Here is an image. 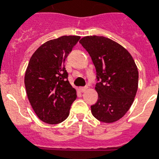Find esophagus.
<instances>
[{"label":"esophagus","instance_id":"1","mask_svg":"<svg viewBox=\"0 0 159 159\" xmlns=\"http://www.w3.org/2000/svg\"><path fill=\"white\" fill-rule=\"evenodd\" d=\"M87 88L88 87H80V92H85L87 90Z\"/></svg>","mask_w":159,"mask_h":159}]
</instances>
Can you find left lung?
Returning a JSON list of instances; mask_svg holds the SVG:
<instances>
[{
	"label": "left lung",
	"mask_w": 159,
	"mask_h": 159,
	"mask_svg": "<svg viewBox=\"0 0 159 159\" xmlns=\"http://www.w3.org/2000/svg\"><path fill=\"white\" fill-rule=\"evenodd\" d=\"M79 43L90 54L97 71L98 101L91 106L92 115L104 123L116 122L129 110L138 90L134 60L123 46L103 36H86Z\"/></svg>",
	"instance_id": "obj_1"
}]
</instances>
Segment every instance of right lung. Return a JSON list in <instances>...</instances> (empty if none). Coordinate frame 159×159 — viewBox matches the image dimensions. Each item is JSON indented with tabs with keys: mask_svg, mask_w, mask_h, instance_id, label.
Returning <instances> with one entry per match:
<instances>
[{
	"mask_svg": "<svg viewBox=\"0 0 159 159\" xmlns=\"http://www.w3.org/2000/svg\"><path fill=\"white\" fill-rule=\"evenodd\" d=\"M79 39L80 36L64 35L48 40L30 59L25 75L26 93L34 111L47 124L65 120L77 98L64 62Z\"/></svg>",
	"mask_w": 159,
	"mask_h": 159,
	"instance_id": "right-lung-1",
	"label": "right lung"
}]
</instances>
